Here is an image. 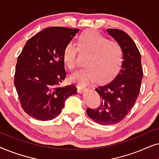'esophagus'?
<instances>
[{"instance_id": "34e87169", "label": "esophagus", "mask_w": 159, "mask_h": 159, "mask_svg": "<svg viewBox=\"0 0 159 159\" xmlns=\"http://www.w3.org/2000/svg\"><path fill=\"white\" fill-rule=\"evenodd\" d=\"M77 88L78 92H79V93H82V91H84V90H85V88H86L85 86L83 85V84H77Z\"/></svg>"}]
</instances>
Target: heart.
<instances>
[{
    "instance_id": "obj_1",
    "label": "heart",
    "mask_w": 159,
    "mask_h": 159,
    "mask_svg": "<svg viewBox=\"0 0 159 159\" xmlns=\"http://www.w3.org/2000/svg\"><path fill=\"white\" fill-rule=\"evenodd\" d=\"M77 48L71 43L64 45L62 61L69 71L77 67V49L81 53H88L85 67L77 71L71 80L88 84L97 80L99 82L112 80L120 71L123 64L122 48L116 41L109 40L95 30H86L78 36Z\"/></svg>"
}]
</instances>
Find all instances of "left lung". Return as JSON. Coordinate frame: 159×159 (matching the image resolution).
<instances>
[{
	"instance_id": "1",
	"label": "left lung",
	"mask_w": 159,
	"mask_h": 159,
	"mask_svg": "<svg viewBox=\"0 0 159 159\" xmlns=\"http://www.w3.org/2000/svg\"><path fill=\"white\" fill-rule=\"evenodd\" d=\"M106 31L122 48L124 61L113 81L95 88L101 99L100 106L86 110L88 116L101 125L120 122L129 114L140 93L143 76L140 53L133 40L122 30L109 28Z\"/></svg>"
}]
</instances>
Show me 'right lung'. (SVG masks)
Segmentation results:
<instances>
[{"label":"right lung","instance_id":"1","mask_svg":"<svg viewBox=\"0 0 159 159\" xmlns=\"http://www.w3.org/2000/svg\"><path fill=\"white\" fill-rule=\"evenodd\" d=\"M79 29L51 27L29 39L17 58L14 85L21 108L32 118L51 120L61 112L75 84L60 87L66 76L62 61L64 45Z\"/></svg>","mask_w":159,"mask_h":159}]
</instances>
